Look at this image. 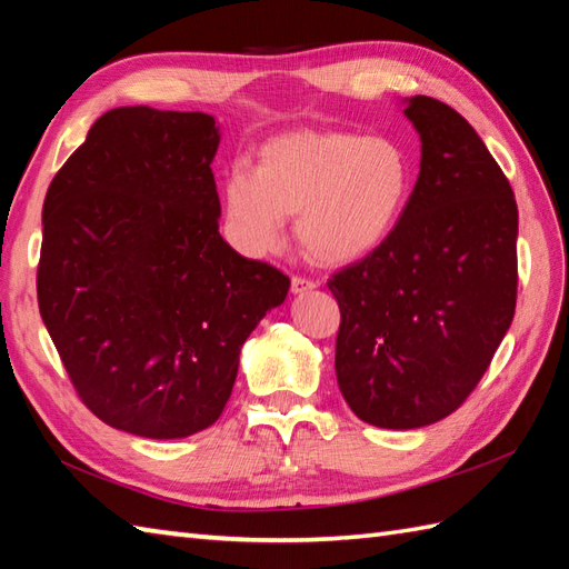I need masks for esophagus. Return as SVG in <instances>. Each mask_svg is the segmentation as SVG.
Listing matches in <instances>:
<instances>
[{"label":"esophagus","instance_id":"obj_1","mask_svg":"<svg viewBox=\"0 0 569 569\" xmlns=\"http://www.w3.org/2000/svg\"><path fill=\"white\" fill-rule=\"evenodd\" d=\"M316 288H318V283H316V281H310V278H303V276H296L293 281H291V291H293V296L310 293V291H316Z\"/></svg>","mask_w":569,"mask_h":569}]
</instances>
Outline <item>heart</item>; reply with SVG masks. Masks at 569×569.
Segmentation results:
<instances>
[{"label": "heart", "mask_w": 569, "mask_h": 569, "mask_svg": "<svg viewBox=\"0 0 569 569\" xmlns=\"http://www.w3.org/2000/svg\"><path fill=\"white\" fill-rule=\"evenodd\" d=\"M413 163L391 137L296 129L263 141L253 171L224 176L227 232L247 257L281 249L286 217L312 261L347 266L371 257L401 224Z\"/></svg>", "instance_id": "heart-1"}]
</instances>
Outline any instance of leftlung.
<instances>
[{"mask_svg": "<svg viewBox=\"0 0 569 569\" xmlns=\"http://www.w3.org/2000/svg\"><path fill=\"white\" fill-rule=\"evenodd\" d=\"M420 173L401 224L330 278L340 303L337 383L369 426L413 430L471 393L511 328L518 208L509 180L462 114L401 100Z\"/></svg>", "mask_w": 569, "mask_h": 569, "instance_id": "1", "label": "left lung"}]
</instances>
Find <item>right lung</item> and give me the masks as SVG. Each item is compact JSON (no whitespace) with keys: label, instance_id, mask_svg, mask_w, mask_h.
<instances>
[{"label":"right lung","instance_id":"add662e5","mask_svg":"<svg viewBox=\"0 0 569 569\" xmlns=\"http://www.w3.org/2000/svg\"><path fill=\"white\" fill-rule=\"evenodd\" d=\"M212 114L117 107L43 202L39 310L82 403L151 440L210 428L291 281L220 234Z\"/></svg>","mask_w":569,"mask_h":569}]
</instances>
